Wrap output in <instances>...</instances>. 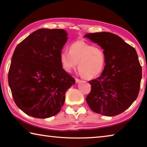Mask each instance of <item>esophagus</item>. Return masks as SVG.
Listing matches in <instances>:
<instances>
[{
  "label": "esophagus",
  "instance_id": "obj_1",
  "mask_svg": "<svg viewBox=\"0 0 147 147\" xmlns=\"http://www.w3.org/2000/svg\"><path fill=\"white\" fill-rule=\"evenodd\" d=\"M75 81H76V83H79V82H80L82 80H81L78 79V78H76L75 79Z\"/></svg>",
  "mask_w": 147,
  "mask_h": 147
}]
</instances>
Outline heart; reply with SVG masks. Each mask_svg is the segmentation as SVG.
<instances>
[{"instance_id":"obj_1","label":"heart","mask_w":147,"mask_h":147,"mask_svg":"<svg viewBox=\"0 0 147 147\" xmlns=\"http://www.w3.org/2000/svg\"><path fill=\"white\" fill-rule=\"evenodd\" d=\"M62 68L66 72H71L76 67L86 78H95L101 73L106 63L104 50L94 47L84 40H78L69 46V51L63 50L59 54Z\"/></svg>"}]
</instances>
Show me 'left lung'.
I'll use <instances>...</instances> for the list:
<instances>
[{
  "label": "left lung",
  "instance_id": "left-lung-1",
  "mask_svg": "<svg viewBox=\"0 0 147 147\" xmlns=\"http://www.w3.org/2000/svg\"><path fill=\"white\" fill-rule=\"evenodd\" d=\"M104 49L106 65L101 75L89 81L86 102L92 111L106 116L123 113L138 98L142 68L136 49L110 32L84 36Z\"/></svg>",
  "mask_w": 147,
  "mask_h": 147
}]
</instances>
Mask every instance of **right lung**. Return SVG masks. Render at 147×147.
Segmentation results:
<instances>
[{
    "label": "right lung",
    "instance_id": "right-lung-1",
    "mask_svg": "<svg viewBox=\"0 0 147 147\" xmlns=\"http://www.w3.org/2000/svg\"><path fill=\"white\" fill-rule=\"evenodd\" d=\"M67 40L64 30L41 28L15 49L8 84L16 105L27 115L39 119L56 115L63 105L66 91L75 84L59 60Z\"/></svg>",
    "mask_w": 147,
    "mask_h": 147
}]
</instances>
